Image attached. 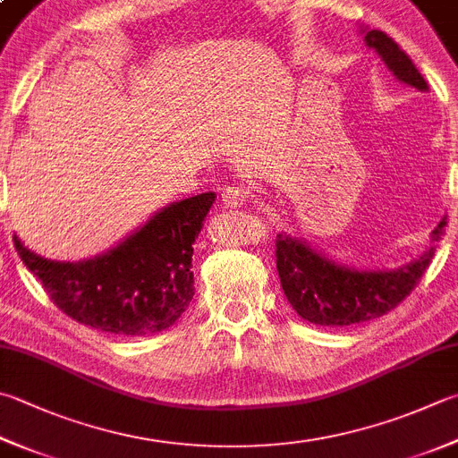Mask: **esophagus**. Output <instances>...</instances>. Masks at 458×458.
Masks as SVG:
<instances>
[{
	"mask_svg": "<svg viewBox=\"0 0 458 458\" xmlns=\"http://www.w3.org/2000/svg\"><path fill=\"white\" fill-rule=\"evenodd\" d=\"M221 197H223L221 201L225 209H237V207H243L247 201L245 189H241V187H227Z\"/></svg>",
	"mask_w": 458,
	"mask_h": 458,
	"instance_id": "34e87169",
	"label": "esophagus"
}]
</instances>
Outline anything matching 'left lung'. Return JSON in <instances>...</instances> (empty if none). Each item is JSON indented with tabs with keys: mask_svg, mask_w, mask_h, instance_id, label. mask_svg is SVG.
<instances>
[{
	"mask_svg": "<svg viewBox=\"0 0 458 458\" xmlns=\"http://www.w3.org/2000/svg\"><path fill=\"white\" fill-rule=\"evenodd\" d=\"M359 33L375 49L396 81L428 91L419 69L396 43L378 30L360 25ZM446 215L430 233V245L417 259L396 269H363L343 265L310 247L305 239L281 231L277 235V271L284 297L305 321L318 327H349L389 313L415 289L441 241Z\"/></svg>",
	"mask_w": 458,
	"mask_h": 458,
	"instance_id": "1",
	"label": "left lung"
}]
</instances>
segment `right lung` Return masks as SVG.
Masks as SVG:
<instances>
[{"mask_svg":"<svg viewBox=\"0 0 458 458\" xmlns=\"http://www.w3.org/2000/svg\"><path fill=\"white\" fill-rule=\"evenodd\" d=\"M213 191L163 207L106 253L54 261L13 235L15 251L51 301L73 321L119 336L165 331L193 299V243Z\"/></svg>","mask_w":458,"mask_h":458,"instance_id":"1","label":"right lung"}]
</instances>
